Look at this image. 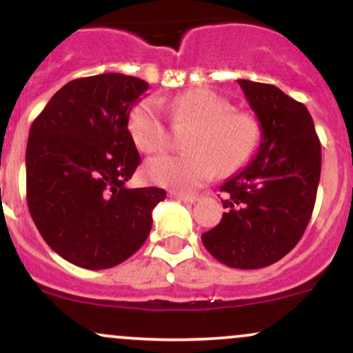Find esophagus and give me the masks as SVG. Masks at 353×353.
<instances>
[{
  "instance_id": "esophagus-1",
  "label": "esophagus",
  "mask_w": 353,
  "mask_h": 353,
  "mask_svg": "<svg viewBox=\"0 0 353 353\" xmlns=\"http://www.w3.org/2000/svg\"><path fill=\"white\" fill-rule=\"evenodd\" d=\"M169 196H171L172 199H179V201H182V202H188V204H194V202H196L197 199H199V197L194 196V194L174 192V190H171V192H169Z\"/></svg>"
}]
</instances>
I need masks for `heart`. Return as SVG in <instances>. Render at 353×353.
<instances>
[{
    "label": "heart",
    "instance_id": "1",
    "mask_svg": "<svg viewBox=\"0 0 353 353\" xmlns=\"http://www.w3.org/2000/svg\"><path fill=\"white\" fill-rule=\"evenodd\" d=\"M177 128L192 125L185 137L189 152L159 156L145 164L148 179L163 188L192 192L217 176H230L249 163L261 141V125L247 111L210 89L196 88L176 96L169 104ZM132 139L141 151L163 152L169 145V131L154 99H143L128 119Z\"/></svg>",
    "mask_w": 353,
    "mask_h": 353
}]
</instances>
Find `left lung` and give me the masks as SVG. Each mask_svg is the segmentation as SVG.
Returning a JSON list of instances; mask_svg holds the SVG:
<instances>
[{
  "label": "left lung",
  "instance_id": "left-lung-1",
  "mask_svg": "<svg viewBox=\"0 0 353 353\" xmlns=\"http://www.w3.org/2000/svg\"><path fill=\"white\" fill-rule=\"evenodd\" d=\"M261 123L250 164L221 185L225 212L202 244L222 264L261 269L297 245L317 196L322 149L302 103L272 84L239 79Z\"/></svg>",
  "mask_w": 353,
  "mask_h": 353
}]
</instances>
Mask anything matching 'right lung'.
I'll use <instances>...</instances> for the list:
<instances>
[{
    "label": "right lung",
    "instance_id": "obj_1",
    "mask_svg": "<svg viewBox=\"0 0 353 353\" xmlns=\"http://www.w3.org/2000/svg\"><path fill=\"white\" fill-rule=\"evenodd\" d=\"M149 84L106 72L64 84L31 124L26 199L46 244L89 270L114 267L144 244L159 188L129 189L141 163L128 129Z\"/></svg>",
    "mask_w": 353,
    "mask_h": 353
}]
</instances>
